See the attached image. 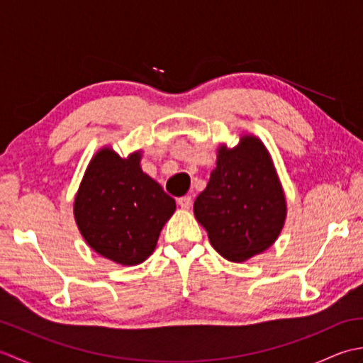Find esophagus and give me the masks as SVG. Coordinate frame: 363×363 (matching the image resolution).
<instances>
[{"label": "esophagus", "instance_id": "esophagus-1", "mask_svg": "<svg viewBox=\"0 0 363 363\" xmlns=\"http://www.w3.org/2000/svg\"><path fill=\"white\" fill-rule=\"evenodd\" d=\"M177 204L181 206V209L184 211H189L190 206H191V196H182L177 199Z\"/></svg>", "mask_w": 363, "mask_h": 363}]
</instances>
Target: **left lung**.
Masks as SVG:
<instances>
[{"instance_id": "left-lung-1", "label": "left lung", "mask_w": 363, "mask_h": 363, "mask_svg": "<svg viewBox=\"0 0 363 363\" xmlns=\"http://www.w3.org/2000/svg\"><path fill=\"white\" fill-rule=\"evenodd\" d=\"M194 212L213 248L235 264L277 240L287 218V201L272 154L259 137L242 134L233 148L218 146L217 167Z\"/></svg>"}]
</instances>
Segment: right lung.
Here are the masks:
<instances>
[{
    "mask_svg": "<svg viewBox=\"0 0 363 363\" xmlns=\"http://www.w3.org/2000/svg\"><path fill=\"white\" fill-rule=\"evenodd\" d=\"M142 150L121 157L111 146L90 159L74 196L73 213L91 250L115 264L134 267L156 250L176 203L140 167Z\"/></svg>",
    "mask_w": 363,
    "mask_h": 363,
    "instance_id": "right-lung-1",
    "label": "right lung"
}]
</instances>
